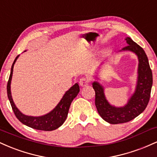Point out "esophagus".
Masks as SVG:
<instances>
[{
    "mask_svg": "<svg viewBox=\"0 0 157 157\" xmlns=\"http://www.w3.org/2000/svg\"><path fill=\"white\" fill-rule=\"evenodd\" d=\"M89 83V79L86 78V77H82L80 80V85L82 87H85V86H87Z\"/></svg>",
    "mask_w": 157,
    "mask_h": 157,
    "instance_id": "esophagus-1",
    "label": "esophagus"
}]
</instances>
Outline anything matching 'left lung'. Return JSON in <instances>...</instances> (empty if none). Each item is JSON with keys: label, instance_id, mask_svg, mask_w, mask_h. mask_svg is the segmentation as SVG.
I'll list each match as a JSON object with an SVG mask.
<instances>
[{"label": "left lung", "instance_id": "1", "mask_svg": "<svg viewBox=\"0 0 157 157\" xmlns=\"http://www.w3.org/2000/svg\"><path fill=\"white\" fill-rule=\"evenodd\" d=\"M128 44L120 51H131L138 57V77L136 89L127 104L123 107L111 105L106 100L103 87L99 82H94L93 89L95 91V105L100 117L110 124L128 122L134 120L146 109L150 100L151 87L153 84L152 71L148 59L141 46L126 37Z\"/></svg>", "mask_w": 157, "mask_h": 157}]
</instances>
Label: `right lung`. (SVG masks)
<instances>
[{
    "mask_svg": "<svg viewBox=\"0 0 157 157\" xmlns=\"http://www.w3.org/2000/svg\"><path fill=\"white\" fill-rule=\"evenodd\" d=\"M18 57L19 55L16 57L13 63H12V68H11L10 78H9L6 88L8 98L10 100L11 106H12V110H13L14 113H15L16 117L18 119L19 121L22 122L23 124L30 128H32L34 129H36V130L49 131L58 128L59 127H60L63 124L66 117H67L68 110H69V107L71 105V102L77 97L79 91H80V86L77 83L74 85L72 87L70 88L68 91L65 93V94L63 97V98L61 99L60 102L57 104V105L56 106L55 109L52 110L51 112L46 113L44 116L32 117L23 114V113L19 111L18 109L16 107L15 103H14L12 94H11L10 89L14 65H15Z\"/></svg>",
    "mask_w": 157,
    "mask_h": 157,
    "instance_id": "add662e5",
    "label": "right lung"
}]
</instances>
